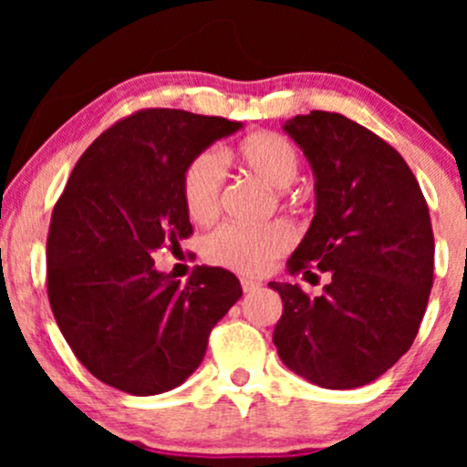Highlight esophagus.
<instances>
[{"instance_id": "1", "label": "esophagus", "mask_w": 467, "mask_h": 467, "mask_svg": "<svg viewBox=\"0 0 467 467\" xmlns=\"http://www.w3.org/2000/svg\"><path fill=\"white\" fill-rule=\"evenodd\" d=\"M241 287H244L245 294L256 292L261 287V281H254V278H241Z\"/></svg>"}]
</instances>
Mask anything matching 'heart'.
Returning a JSON list of instances; mask_svg holds the SVG:
<instances>
[{
    "mask_svg": "<svg viewBox=\"0 0 467 467\" xmlns=\"http://www.w3.org/2000/svg\"><path fill=\"white\" fill-rule=\"evenodd\" d=\"M239 164L275 189H285L298 175V151L289 138L276 131H254L234 147ZM226 169L215 151H202L186 164L182 173V200L192 222H211L222 208ZM294 230L276 222L270 226H239L223 223L203 241V259L208 264L259 275L278 254L292 248Z\"/></svg>",
    "mask_w": 467,
    "mask_h": 467,
    "instance_id": "b5f03b06",
    "label": "heart"
}]
</instances>
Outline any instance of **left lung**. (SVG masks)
Here are the masks:
<instances>
[{
  "label": "left lung",
  "instance_id": "left-lung-1",
  "mask_svg": "<svg viewBox=\"0 0 467 467\" xmlns=\"http://www.w3.org/2000/svg\"><path fill=\"white\" fill-rule=\"evenodd\" d=\"M309 160L316 213L289 275L329 272L320 296L272 281L283 298L275 340L283 364L323 389H356L410 349L432 287L435 237L404 158L334 111L283 125Z\"/></svg>",
  "mask_w": 467,
  "mask_h": 467
}]
</instances>
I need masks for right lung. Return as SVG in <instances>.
I'll list each match as a JSON object with an SVG mask.
<instances>
[{"label": "right lung", "instance_id": "right-lung-1", "mask_svg": "<svg viewBox=\"0 0 467 467\" xmlns=\"http://www.w3.org/2000/svg\"><path fill=\"white\" fill-rule=\"evenodd\" d=\"M241 122L184 109H140L80 155L47 233V298L69 349L100 382L131 395L180 387L200 367L239 278L197 265L184 285L153 252L189 239L186 164Z\"/></svg>", "mask_w": 467, "mask_h": 467}]
</instances>
